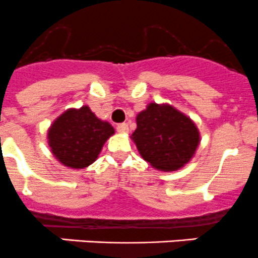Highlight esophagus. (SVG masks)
Segmentation results:
<instances>
[{
    "instance_id": "obj_1",
    "label": "esophagus",
    "mask_w": 258,
    "mask_h": 258,
    "mask_svg": "<svg viewBox=\"0 0 258 258\" xmlns=\"http://www.w3.org/2000/svg\"><path fill=\"white\" fill-rule=\"evenodd\" d=\"M116 130H118L119 133H128V130H129L128 124H125V123L118 124V125H116Z\"/></svg>"
}]
</instances>
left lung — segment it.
<instances>
[{"mask_svg":"<svg viewBox=\"0 0 258 258\" xmlns=\"http://www.w3.org/2000/svg\"><path fill=\"white\" fill-rule=\"evenodd\" d=\"M140 155L159 170H177L187 164L200 144L196 124L167 104L152 103L137 116L132 134Z\"/></svg>","mask_w":258,"mask_h":258,"instance_id":"obj_1","label":"left lung"}]
</instances>
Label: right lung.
Here are the masks:
<instances>
[{"mask_svg": "<svg viewBox=\"0 0 258 258\" xmlns=\"http://www.w3.org/2000/svg\"><path fill=\"white\" fill-rule=\"evenodd\" d=\"M114 128L103 121L88 105L69 109L52 123L47 133L48 145L65 167L83 169L93 164Z\"/></svg>", "mask_w": 258, "mask_h": 258, "instance_id": "add662e5", "label": "right lung"}]
</instances>
